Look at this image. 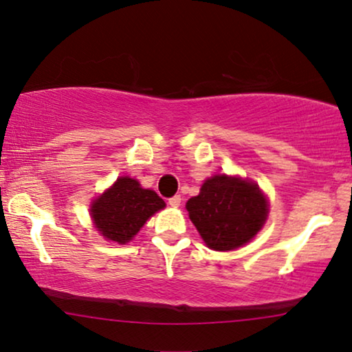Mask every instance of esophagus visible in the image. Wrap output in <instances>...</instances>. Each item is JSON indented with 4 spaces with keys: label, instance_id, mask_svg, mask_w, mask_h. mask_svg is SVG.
<instances>
[{
    "label": "esophagus",
    "instance_id": "esophagus-1",
    "mask_svg": "<svg viewBox=\"0 0 352 352\" xmlns=\"http://www.w3.org/2000/svg\"><path fill=\"white\" fill-rule=\"evenodd\" d=\"M168 204H170L171 206H179V205H181V195L171 197V199L168 200Z\"/></svg>",
    "mask_w": 352,
    "mask_h": 352
}]
</instances>
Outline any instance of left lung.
Returning <instances> with one entry per match:
<instances>
[{
  "instance_id": "left-lung-1",
  "label": "left lung",
  "mask_w": 352,
  "mask_h": 352,
  "mask_svg": "<svg viewBox=\"0 0 352 352\" xmlns=\"http://www.w3.org/2000/svg\"><path fill=\"white\" fill-rule=\"evenodd\" d=\"M186 208L201 239L216 252L250 242L267 216V201L254 182L226 175L206 179Z\"/></svg>"
}]
</instances>
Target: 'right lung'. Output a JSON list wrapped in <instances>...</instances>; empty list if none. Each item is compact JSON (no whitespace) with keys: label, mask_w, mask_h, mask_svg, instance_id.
Wrapping results in <instances>:
<instances>
[{"label":"right lung","mask_w":352,"mask_h":352,"mask_svg":"<svg viewBox=\"0 0 352 352\" xmlns=\"http://www.w3.org/2000/svg\"><path fill=\"white\" fill-rule=\"evenodd\" d=\"M165 208V201L153 190L142 189L133 177H118L91 206L96 228L105 239L126 243L155 211Z\"/></svg>","instance_id":"add662e5"}]
</instances>
